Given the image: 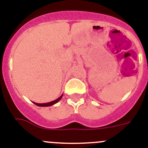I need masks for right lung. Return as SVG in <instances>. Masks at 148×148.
<instances>
[{
  "instance_id": "obj_1",
  "label": "right lung",
  "mask_w": 148,
  "mask_h": 148,
  "mask_svg": "<svg viewBox=\"0 0 148 148\" xmlns=\"http://www.w3.org/2000/svg\"><path fill=\"white\" fill-rule=\"evenodd\" d=\"M62 95H61L59 98H57L56 100H55V101H51V102H49V103H34V102H33V103L35 104V105L38 106H51L54 105L55 103H56L57 102H59V101L61 100V98L62 97Z\"/></svg>"
}]
</instances>
